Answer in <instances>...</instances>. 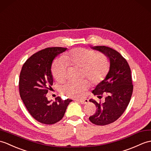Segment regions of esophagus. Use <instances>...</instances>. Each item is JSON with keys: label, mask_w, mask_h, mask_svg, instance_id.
I'll return each mask as SVG.
<instances>
[{"label": "esophagus", "mask_w": 151, "mask_h": 151, "mask_svg": "<svg viewBox=\"0 0 151 151\" xmlns=\"http://www.w3.org/2000/svg\"><path fill=\"white\" fill-rule=\"evenodd\" d=\"M77 101H78L81 104H86L88 103V100L87 99H83V100H77Z\"/></svg>", "instance_id": "34e87169"}]
</instances>
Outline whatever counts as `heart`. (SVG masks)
I'll return each instance as SVG.
<instances>
[{
	"mask_svg": "<svg viewBox=\"0 0 151 151\" xmlns=\"http://www.w3.org/2000/svg\"><path fill=\"white\" fill-rule=\"evenodd\" d=\"M82 69V76H86L92 83H98L104 79L109 70V62L106 55L96 54L95 51L86 48H76L66 52L53 62L51 73L57 82H62L67 76L68 65ZM89 87L86 80L79 82L69 81L60 87L62 94L71 98L83 95Z\"/></svg>",
	"mask_w": 151,
	"mask_h": 151,
	"instance_id": "b5f03b06",
	"label": "heart"
}]
</instances>
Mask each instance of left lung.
I'll use <instances>...</instances> for the list:
<instances>
[{
    "instance_id": "obj_1",
    "label": "left lung",
    "mask_w": 151,
    "mask_h": 151,
    "mask_svg": "<svg viewBox=\"0 0 151 151\" xmlns=\"http://www.w3.org/2000/svg\"><path fill=\"white\" fill-rule=\"evenodd\" d=\"M93 48L103 52L109 58L110 69L106 78L93 91L99 98L106 94L105 102L89 100L97 109L89 119L93 124L106 125L117 120L130 102L133 91L131 71L126 59L117 51L104 45Z\"/></svg>"
}]
</instances>
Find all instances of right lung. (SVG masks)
<instances>
[{"label":"right lung","instance_id":"add662e5","mask_svg":"<svg viewBox=\"0 0 151 151\" xmlns=\"http://www.w3.org/2000/svg\"><path fill=\"white\" fill-rule=\"evenodd\" d=\"M65 47H47L31 55L24 63L19 77L21 99L29 114L44 124H54L64 116L71 100H62L57 96L51 103L46 94L51 89L53 80L51 68L55 57L66 50Z\"/></svg>","mask_w":151,"mask_h":151}]
</instances>
